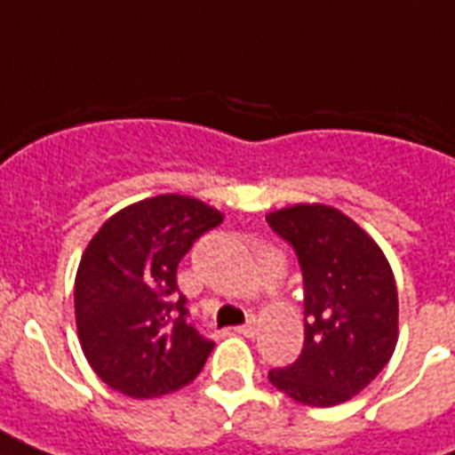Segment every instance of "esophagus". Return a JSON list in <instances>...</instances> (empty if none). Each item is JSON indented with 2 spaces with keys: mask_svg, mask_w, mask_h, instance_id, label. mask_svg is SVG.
I'll return each mask as SVG.
<instances>
[{
  "mask_svg": "<svg viewBox=\"0 0 455 455\" xmlns=\"http://www.w3.org/2000/svg\"><path fill=\"white\" fill-rule=\"evenodd\" d=\"M234 331H235V332H241V335H245V338H252V335H255V332H257V321H255V316H250V318H248V323L235 325Z\"/></svg>",
  "mask_w": 455,
  "mask_h": 455,
  "instance_id": "34e87169",
  "label": "esophagus"
}]
</instances>
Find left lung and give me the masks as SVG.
<instances>
[{
    "instance_id": "8db88e82",
    "label": "left lung",
    "mask_w": 455,
    "mask_h": 455,
    "mask_svg": "<svg viewBox=\"0 0 455 455\" xmlns=\"http://www.w3.org/2000/svg\"><path fill=\"white\" fill-rule=\"evenodd\" d=\"M269 227L298 255L304 281L299 359L269 371L271 385L304 406H338L387 366L399 338V298L380 245L331 205L283 207Z\"/></svg>"
}]
</instances>
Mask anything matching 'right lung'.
Wrapping results in <instances>:
<instances>
[{
	"instance_id": "right-lung-1",
	"label": "right lung",
	"mask_w": 455,
	"mask_h": 455,
	"mask_svg": "<svg viewBox=\"0 0 455 455\" xmlns=\"http://www.w3.org/2000/svg\"><path fill=\"white\" fill-rule=\"evenodd\" d=\"M224 214L164 193L116 212L89 241L75 276V321L89 366L108 387L153 399L184 387L214 349L188 323L177 267Z\"/></svg>"
}]
</instances>
